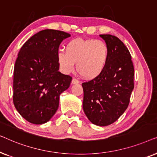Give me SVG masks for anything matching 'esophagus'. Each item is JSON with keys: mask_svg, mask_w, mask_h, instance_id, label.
Listing matches in <instances>:
<instances>
[{"mask_svg": "<svg viewBox=\"0 0 157 157\" xmlns=\"http://www.w3.org/2000/svg\"><path fill=\"white\" fill-rule=\"evenodd\" d=\"M79 83V81L77 80L76 78H73L71 81V84H77V83Z\"/></svg>", "mask_w": 157, "mask_h": 157, "instance_id": "34e87169", "label": "esophagus"}]
</instances>
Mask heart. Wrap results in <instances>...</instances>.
I'll use <instances>...</instances> for the list:
<instances>
[{"mask_svg":"<svg viewBox=\"0 0 157 157\" xmlns=\"http://www.w3.org/2000/svg\"><path fill=\"white\" fill-rule=\"evenodd\" d=\"M109 58L107 44L101 40L75 38L65 46V52L58 53L59 67L64 74L76 69L83 78L94 79L104 71Z\"/></svg>","mask_w":157,"mask_h":157,"instance_id":"b5f03b06","label":"heart"}]
</instances>
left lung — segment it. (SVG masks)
I'll return each instance as SVG.
<instances>
[{
	"label": "left lung",
	"mask_w": 157,
	"mask_h": 157,
	"mask_svg": "<svg viewBox=\"0 0 157 157\" xmlns=\"http://www.w3.org/2000/svg\"><path fill=\"white\" fill-rule=\"evenodd\" d=\"M109 50L107 66L97 78L82 83L83 109L92 124L110 125L123 114L134 89L132 56L124 43L110 34L100 35Z\"/></svg>",
	"instance_id": "obj_1"
}]
</instances>
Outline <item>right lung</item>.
Listing matches in <instances>:
<instances>
[{"label":"right lung","instance_id":"1","mask_svg":"<svg viewBox=\"0 0 157 157\" xmlns=\"http://www.w3.org/2000/svg\"><path fill=\"white\" fill-rule=\"evenodd\" d=\"M69 33L46 29L36 33L21 47L13 72L14 106L30 123L43 124L56 112L59 96L72 78L59 71L57 55Z\"/></svg>","mask_w":157,"mask_h":157}]
</instances>
